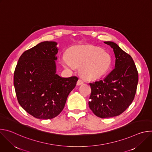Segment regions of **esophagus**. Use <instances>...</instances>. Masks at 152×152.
Here are the masks:
<instances>
[{
  "label": "esophagus",
  "mask_w": 152,
  "mask_h": 152,
  "mask_svg": "<svg viewBox=\"0 0 152 152\" xmlns=\"http://www.w3.org/2000/svg\"><path fill=\"white\" fill-rule=\"evenodd\" d=\"M83 82H84V81H83L82 79H79V80H77V85H80L83 84Z\"/></svg>",
  "instance_id": "obj_1"
}]
</instances>
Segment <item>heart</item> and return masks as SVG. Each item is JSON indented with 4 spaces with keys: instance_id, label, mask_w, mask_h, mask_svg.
<instances>
[{
    "instance_id": "heart-1",
    "label": "heart",
    "mask_w": 152,
    "mask_h": 152,
    "mask_svg": "<svg viewBox=\"0 0 152 152\" xmlns=\"http://www.w3.org/2000/svg\"><path fill=\"white\" fill-rule=\"evenodd\" d=\"M63 66L73 70L79 67L80 73L89 79H97L110 70L112 59L109 54L99 48L92 46H78L72 48L69 56L64 53L61 57Z\"/></svg>"
}]
</instances>
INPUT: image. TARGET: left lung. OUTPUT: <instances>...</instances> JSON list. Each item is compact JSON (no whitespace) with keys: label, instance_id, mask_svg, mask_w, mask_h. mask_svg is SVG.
I'll return each instance as SVG.
<instances>
[{"label":"left lung","instance_id":"8db88e82","mask_svg":"<svg viewBox=\"0 0 152 152\" xmlns=\"http://www.w3.org/2000/svg\"><path fill=\"white\" fill-rule=\"evenodd\" d=\"M104 43L113 49L115 68L103 79L90 83L89 107L97 117L104 118L123 113L134 99L138 73L132 58L113 41Z\"/></svg>","mask_w":152,"mask_h":152}]
</instances>
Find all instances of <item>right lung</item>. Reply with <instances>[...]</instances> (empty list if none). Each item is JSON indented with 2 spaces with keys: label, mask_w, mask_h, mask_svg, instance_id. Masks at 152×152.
Returning <instances> with one entry per match:
<instances>
[{
  "label": "right lung",
  "mask_w": 152,
  "mask_h": 152,
  "mask_svg": "<svg viewBox=\"0 0 152 152\" xmlns=\"http://www.w3.org/2000/svg\"><path fill=\"white\" fill-rule=\"evenodd\" d=\"M57 45L55 41H43L25 51L14 71L18 102L37 118L48 120L58 115L78 80L76 76L62 77L56 73Z\"/></svg>",
  "instance_id": "1"
}]
</instances>
